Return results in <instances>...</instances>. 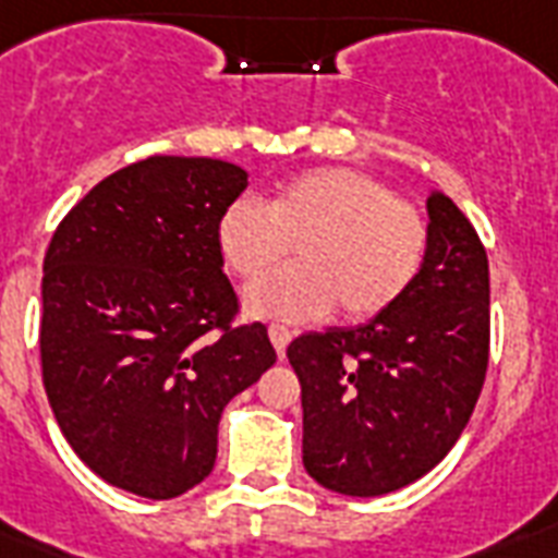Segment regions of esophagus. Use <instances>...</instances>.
Masks as SVG:
<instances>
[{"mask_svg":"<svg viewBox=\"0 0 558 558\" xmlns=\"http://www.w3.org/2000/svg\"><path fill=\"white\" fill-rule=\"evenodd\" d=\"M267 335H270V340H274V347H276V352H279V357H282L284 349H288V343H291L293 331L284 326H270L267 328Z\"/></svg>","mask_w":558,"mask_h":558,"instance_id":"34e87169","label":"esophagus"}]
</instances>
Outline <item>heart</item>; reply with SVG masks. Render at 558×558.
Returning <instances> with one entry per match:
<instances>
[{"label":"heart","mask_w":558,"mask_h":558,"mask_svg":"<svg viewBox=\"0 0 558 558\" xmlns=\"http://www.w3.org/2000/svg\"><path fill=\"white\" fill-rule=\"evenodd\" d=\"M425 211L355 168H311L265 203L232 201L218 215L215 244L241 279L253 317L314 323L335 305L347 319H373L408 293L427 256ZM291 246L301 265L266 277ZM264 275L265 280L257 276Z\"/></svg>","instance_id":"b5f03b06"}]
</instances>
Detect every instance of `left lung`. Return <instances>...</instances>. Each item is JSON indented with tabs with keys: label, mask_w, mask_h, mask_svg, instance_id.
<instances>
[{
	"label": "left lung",
	"mask_w": 558,
	"mask_h": 558,
	"mask_svg": "<svg viewBox=\"0 0 558 558\" xmlns=\"http://www.w3.org/2000/svg\"><path fill=\"white\" fill-rule=\"evenodd\" d=\"M425 265L369 323L300 335L302 463L331 492L378 498L418 481L472 418L489 366V258L451 197H427Z\"/></svg>",
	"instance_id": "obj_1"
}]
</instances>
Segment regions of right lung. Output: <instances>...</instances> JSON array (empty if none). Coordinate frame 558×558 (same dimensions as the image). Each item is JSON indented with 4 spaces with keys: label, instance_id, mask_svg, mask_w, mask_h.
I'll use <instances>...</instances> for the list:
<instances>
[{
    "label": "right lung",
    "instance_id": "obj_1",
    "mask_svg": "<svg viewBox=\"0 0 558 558\" xmlns=\"http://www.w3.org/2000/svg\"><path fill=\"white\" fill-rule=\"evenodd\" d=\"M247 171L148 157L72 206L43 262L40 364L60 430L101 481L168 500L206 477L232 396L276 364L215 244Z\"/></svg>",
    "mask_w": 558,
    "mask_h": 558
}]
</instances>
